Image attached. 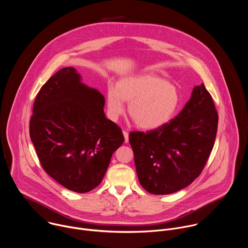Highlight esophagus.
<instances>
[{"mask_svg":"<svg viewBox=\"0 0 248 248\" xmlns=\"http://www.w3.org/2000/svg\"><path fill=\"white\" fill-rule=\"evenodd\" d=\"M123 133H124V141H125V142H127V141H128V132L126 130H123Z\"/></svg>","mask_w":248,"mask_h":248,"instance_id":"obj_1","label":"esophagus"}]
</instances>
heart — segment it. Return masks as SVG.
I'll list each match as a JSON object with an SVG mask.
<instances>
[{"label": "heart", "instance_id": "1", "mask_svg": "<svg viewBox=\"0 0 248 248\" xmlns=\"http://www.w3.org/2000/svg\"><path fill=\"white\" fill-rule=\"evenodd\" d=\"M107 110L112 120L124 112V101L129 102L127 112L134 124L144 129H154L167 124L180 105L178 89L165 79L143 75L122 78L117 87L107 88Z\"/></svg>", "mask_w": 248, "mask_h": 248}]
</instances>
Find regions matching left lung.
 <instances>
[{"mask_svg":"<svg viewBox=\"0 0 248 248\" xmlns=\"http://www.w3.org/2000/svg\"><path fill=\"white\" fill-rule=\"evenodd\" d=\"M218 113L204 84L195 86L182 112L149 131H131L139 183L155 195L179 191L203 170L214 147Z\"/></svg>","mask_w":248,"mask_h":248,"instance_id":"left-lung-1","label":"left lung"}]
</instances>
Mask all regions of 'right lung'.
I'll list each match as a JSON object with an SVG mask.
<instances>
[{"label": "right lung", "mask_w": 248, "mask_h": 248, "mask_svg": "<svg viewBox=\"0 0 248 248\" xmlns=\"http://www.w3.org/2000/svg\"><path fill=\"white\" fill-rule=\"evenodd\" d=\"M104 105V96L81 83L70 66L53 76L34 101L29 133L37 157L51 178L72 191L98 186L124 141Z\"/></svg>", "instance_id": "right-lung-1"}]
</instances>
